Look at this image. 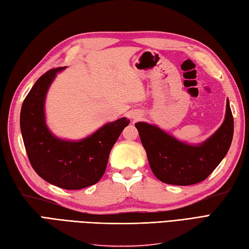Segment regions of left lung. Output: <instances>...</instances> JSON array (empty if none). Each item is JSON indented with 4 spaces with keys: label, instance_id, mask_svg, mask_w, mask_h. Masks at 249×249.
<instances>
[{
    "label": "left lung",
    "instance_id": "8db88e82",
    "mask_svg": "<svg viewBox=\"0 0 249 249\" xmlns=\"http://www.w3.org/2000/svg\"><path fill=\"white\" fill-rule=\"evenodd\" d=\"M135 126L155 176L176 186L205 180L226 156L233 137V117L228 100L222 126L199 145L182 143L151 124L138 122Z\"/></svg>",
    "mask_w": 249,
    "mask_h": 249
}]
</instances>
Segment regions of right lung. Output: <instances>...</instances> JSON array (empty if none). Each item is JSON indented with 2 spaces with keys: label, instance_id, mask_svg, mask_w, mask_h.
Segmentation results:
<instances>
[{
  "label": "right lung",
  "instance_id": "1",
  "mask_svg": "<svg viewBox=\"0 0 249 249\" xmlns=\"http://www.w3.org/2000/svg\"><path fill=\"white\" fill-rule=\"evenodd\" d=\"M63 69H51L35 83L22 104L20 126L35 172L54 186L79 190L95 184L103 177L111 148L130 121L119 119L77 142L54 137L45 124L44 101L51 83Z\"/></svg>",
  "mask_w": 249,
  "mask_h": 249
}]
</instances>
